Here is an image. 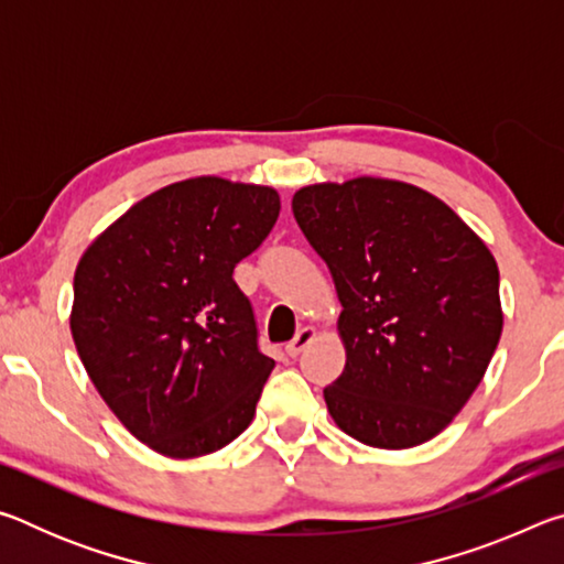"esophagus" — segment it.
Masks as SVG:
<instances>
[{"label":"esophagus","instance_id":"34e87169","mask_svg":"<svg viewBox=\"0 0 564 564\" xmlns=\"http://www.w3.org/2000/svg\"><path fill=\"white\" fill-rule=\"evenodd\" d=\"M313 338H316V328H313V326L301 328L299 333H295V338L289 343V346H285V352H289L291 358H295L305 346H308V343H311Z\"/></svg>","mask_w":564,"mask_h":564}]
</instances>
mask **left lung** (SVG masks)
I'll list each match as a JSON object with an SVG mask.
<instances>
[{
  "instance_id": "obj_1",
  "label": "left lung",
  "mask_w": 564,
  "mask_h": 564,
  "mask_svg": "<svg viewBox=\"0 0 564 564\" xmlns=\"http://www.w3.org/2000/svg\"><path fill=\"white\" fill-rule=\"evenodd\" d=\"M293 216L330 269L346 368L323 390L356 441H431L480 386L502 333L500 271L427 191L360 176L295 191Z\"/></svg>"
}]
</instances>
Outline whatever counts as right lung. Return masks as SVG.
<instances>
[{"label": "right lung", "instance_id": "1", "mask_svg": "<svg viewBox=\"0 0 564 564\" xmlns=\"http://www.w3.org/2000/svg\"><path fill=\"white\" fill-rule=\"evenodd\" d=\"M279 212L269 186L186 178L133 204L76 265L74 346L104 403L151 451L208 455L251 425L275 362L234 269Z\"/></svg>", "mask_w": 564, "mask_h": 564}]
</instances>
